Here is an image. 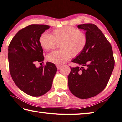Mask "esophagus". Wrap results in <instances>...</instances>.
Wrapping results in <instances>:
<instances>
[{"instance_id": "1", "label": "esophagus", "mask_w": 122, "mask_h": 122, "mask_svg": "<svg viewBox=\"0 0 122 122\" xmlns=\"http://www.w3.org/2000/svg\"><path fill=\"white\" fill-rule=\"evenodd\" d=\"M56 67L57 68V69H60L61 68V66L59 65H56Z\"/></svg>"}]
</instances>
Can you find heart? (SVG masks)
<instances>
[{
  "label": "heart",
  "mask_w": 122,
  "mask_h": 122,
  "mask_svg": "<svg viewBox=\"0 0 122 122\" xmlns=\"http://www.w3.org/2000/svg\"><path fill=\"white\" fill-rule=\"evenodd\" d=\"M39 42L44 49H54L60 43V50L48 54L47 59L56 64L65 62L71 56L75 57L82 53L85 48L87 37L78 28L65 26L54 30L53 35L44 32L41 35Z\"/></svg>",
  "instance_id": "1"
}]
</instances>
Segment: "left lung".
Listing matches in <instances>:
<instances>
[{
  "label": "left lung",
  "mask_w": 122,
  "mask_h": 122,
  "mask_svg": "<svg viewBox=\"0 0 122 122\" xmlns=\"http://www.w3.org/2000/svg\"><path fill=\"white\" fill-rule=\"evenodd\" d=\"M86 31L87 42L82 53L72 61L81 67H71L68 76L71 93L80 99L97 95L106 87L115 66L111 44L95 24H80Z\"/></svg>",
  "instance_id": "8db88e82"
}]
</instances>
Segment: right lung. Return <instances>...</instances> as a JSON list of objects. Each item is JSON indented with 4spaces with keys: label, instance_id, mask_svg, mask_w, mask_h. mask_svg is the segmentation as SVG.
I'll list each match as a JSON object with an SVG mask.
<instances>
[{
    "label": "right lung",
    "instance_id": "add662e5",
    "mask_svg": "<svg viewBox=\"0 0 122 122\" xmlns=\"http://www.w3.org/2000/svg\"><path fill=\"white\" fill-rule=\"evenodd\" d=\"M50 26L31 24L20 30L9 45V71L18 87L28 95L38 97L51 90L57 68L47 62L37 68L35 63L43 62V49L39 38Z\"/></svg>",
    "mask_w": 122,
    "mask_h": 122
}]
</instances>
